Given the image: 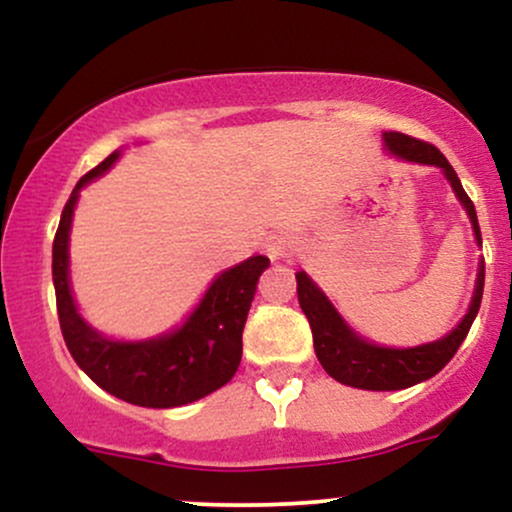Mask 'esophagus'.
I'll return each instance as SVG.
<instances>
[{"label": "esophagus", "instance_id": "1", "mask_svg": "<svg viewBox=\"0 0 512 512\" xmlns=\"http://www.w3.org/2000/svg\"><path fill=\"white\" fill-rule=\"evenodd\" d=\"M293 238L291 236H272L267 240V255L272 260H281V257H289L293 255Z\"/></svg>", "mask_w": 512, "mask_h": 512}]
</instances>
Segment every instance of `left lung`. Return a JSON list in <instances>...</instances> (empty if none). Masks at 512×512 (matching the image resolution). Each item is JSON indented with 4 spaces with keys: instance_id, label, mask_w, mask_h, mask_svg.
I'll return each mask as SVG.
<instances>
[{
    "instance_id": "obj_1",
    "label": "left lung",
    "mask_w": 512,
    "mask_h": 512,
    "mask_svg": "<svg viewBox=\"0 0 512 512\" xmlns=\"http://www.w3.org/2000/svg\"><path fill=\"white\" fill-rule=\"evenodd\" d=\"M385 144L390 146L392 154H397L399 158L443 168V173L448 175V180L452 182V190L460 197L462 207L467 209L469 219H472L474 236H477L481 243V231L477 211H474V202L469 199L467 192H464L462 182L457 178L455 168L448 163V158L440 154L433 144L421 142V139L409 137V134L402 132H385ZM296 284L298 303H301L303 313L310 322V330H313V346L317 361L322 363V368H325L334 380H339V383L344 385L358 387V390H404V387L424 383V380L433 378V375L448 366L450 358L457 354L464 337H467L469 327H472L474 317L479 313L481 296H484V267L479 269L477 291H474L469 313L464 315V320L455 327V332H450L448 337H443L440 342L416 346V349H385V346L363 342L361 337H356V334L344 325V320L339 317L337 310L332 308V303L327 301L325 293L317 289L308 276L298 272Z\"/></svg>"
}]
</instances>
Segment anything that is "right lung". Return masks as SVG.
Masks as SVG:
<instances>
[{
	"label": "right lung",
	"mask_w": 512,
	"mask_h": 512,
	"mask_svg": "<svg viewBox=\"0 0 512 512\" xmlns=\"http://www.w3.org/2000/svg\"><path fill=\"white\" fill-rule=\"evenodd\" d=\"M103 163L76 182L67 199L52 243V281L64 344L88 378L105 392L129 404L168 409L190 404L219 390L236 375L243 356V327L255 298L260 274L269 267L264 255L250 257L223 272L178 332L151 342H110L93 332L76 313L67 279V240L79 190L115 163Z\"/></svg>",
	"instance_id": "right-lung-1"
}]
</instances>
